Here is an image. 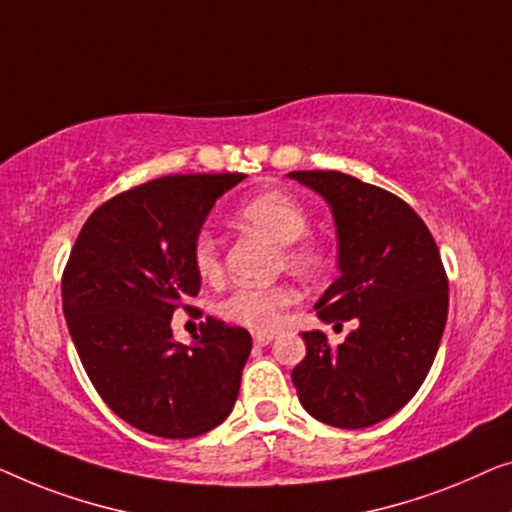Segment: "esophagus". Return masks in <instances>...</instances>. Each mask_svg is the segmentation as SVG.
I'll return each mask as SVG.
<instances>
[{
    "mask_svg": "<svg viewBox=\"0 0 512 512\" xmlns=\"http://www.w3.org/2000/svg\"><path fill=\"white\" fill-rule=\"evenodd\" d=\"M253 338L257 345H269L273 341V334L271 331H257V334H253Z\"/></svg>",
    "mask_w": 512,
    "mask_h": 512,
    "instance_id": "1",
    "label": "esophagus"
}]
</instances>
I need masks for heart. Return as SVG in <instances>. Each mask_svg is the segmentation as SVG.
I'll return each mask as SVG.
<instances>
[{"instance_id":"b5f03b06","label":"heart","mask_w":512,"mask_h":512,"mask_svg":"<svg viewBox=\"0 0 512 512\" xmlns=\"http://www.w3.org/2000/svg\"><path fill=\"white\" fill-rule=\"evenodd\" d=\"M243 225L255 227L273 241L285 246V262L290 269L299 273H315L325 264V253L320 243L311 239H301L308 232V213L297 199L280 190H269L255 194L248 201H243L236 211ZM192 264L204 280L222 278L225 264H222L220 243L211 232H199L192 243ZM299 301V292L292 285H271V287H236L232 294L218 304L220 318L234 325L271 331L283 322L287 308Z\"/></svg>"}]
</instances>
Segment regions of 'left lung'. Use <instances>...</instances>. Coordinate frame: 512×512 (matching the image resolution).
Instances as JSON below:
<instances>
[{"instance_id": "1", "label": "left lung", "mask_w": 512, "mask_h": 512, "mask_svg": "<svg viewBox=\"0 0 512 512\" xmlns=\"http://www.w3.org/2000/svg\"><path fill=\"white\" fill-rule=\"evenodd\" d=\"M331 206L338 276L315 304L322 322L357 320L341 345L304 331L292 383L315 420L364 429L420 390L448 320V276L424 220L397 194L341 171H290Z\"/></svg>"}]
</instances>
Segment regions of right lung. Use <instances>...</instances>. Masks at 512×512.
Wrapping results in <instances>:
<instances>
[{"label": "right lung", "instance_id": "right-lung-1", "mask_svg": "<svg viewBox=\"0 0 512 512\" xmlns=\"http://www.w3.org/2000/svg\"><path fill=\"white\" fill-rule=\"evenodd\" d=\"M243 174H176L95 208L62 273V311L90 383L115 415L162 438L206 434L232 413L253 338L206 318L192 348L174 311H192V243L215 199Z\"/></svg>", "mask_w": 512, "mask_h": 512}]
</instances>
